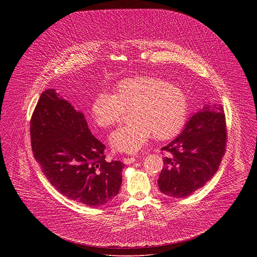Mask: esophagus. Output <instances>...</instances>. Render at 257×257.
Here are the masks:
<instances>
[{"instance_id":"34e87169","label":"esophagus","mask_w":257,"mask_h":257,"mask_svg":"<svg viewBox=\"0 0 257 257\" xmlns=\"http://www.w3.org/2000/svg\"><path fill=\"white\" fill-rule=\"evenodd\" d=\"M136 157H124L122 158V162L124 164H131V163H134L136 161Z\"/></svg>"}]
</instances>
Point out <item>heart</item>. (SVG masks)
I'll list each match as a JSON object with an SVG mask.
<instances>
[{
  "mask_svg": "<svg viewBox=\"0 0 257 257\" xmlns=\"http://www.w3.org/2000/svg\"><path fill=\"white\" fill-rule=\"evenodd\" d=\"M113 90V95L99 94L91 106L94 121L104 128L118 123L125 110H133L134 121L110 134L113 151L136 153L153 135L169 140L183 128L189 102L181 87L154 76H135L119 81Z\"/></svg>",
  "mask_w": 257,
  "mask_h": 257,
  "instance_id": "heart-1",
  "label": "heart"
}]
</instances>
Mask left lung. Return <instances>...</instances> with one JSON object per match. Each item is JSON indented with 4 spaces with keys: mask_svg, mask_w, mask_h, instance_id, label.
<instances>
[{
    "mask_svg": "<svg viewBox=\"0 0 257 257\" xmlns=\"http://www.w3.org/2000/svg\"><path fill=\"white\" fill-rule=\"evenodd\" d=\"M225 127L221 105H207L193 114L183 132L161 148L166 156L157 181L160 192L186 198L209 182L225 152Z\"/></svg>",
    "mask_w": 257,
    "mask_h": 257,
    "instance_id": "1",
    "label": "left lung"
}]
</instances>
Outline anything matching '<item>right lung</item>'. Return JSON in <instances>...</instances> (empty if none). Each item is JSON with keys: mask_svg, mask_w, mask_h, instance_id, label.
Wrapping results in <instances>:
<instances>
[{"mask_svg": "<svg viewBox=\"0 0 257 257\" xmlns=\"http://www.w3.org/2000/svg\"><path fill=\"white\" fill-rule=\"evenodd\" d=\"M31 141L43 174L63 196L100 207L118 194L124 165L105 160L106 147L92 135L84 114L55 89L40 95L31 119Z\"/></svg>", "mask_w": 257, "mask_h": 257, "instance_id": "add662e5", "label": "right lung"}]
</instances>
